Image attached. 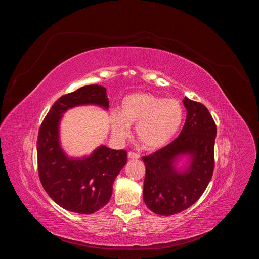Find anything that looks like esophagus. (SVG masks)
<instances>
[{
	"label": "esophagus",
	"instance_id": "esophagus-1",
	"mask_svg": "<svg viewBox=\"0 0 259 259\" xmlns=\"http://www.w3.org/2000/svg\"><path fill=\"white\" fill-rule=\"evenodd\" d=\"M128 158L130 160H138L139 159V155L136 154V153H133V152H129L128 153Z\"/></svg>",
	"mask_w": 259,
	"mask_h": 259
}]
</instances>
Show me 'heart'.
Here are the masks:
<instances>
[{
	"instance_id": "obj_1",
	"label": "heart",
	"mask_w": 259,
	"mask_h": 259,
	"mask_svg": "<svg viewBox=\"0 0 259 259\" xmlns=\"http://www.w3.org/2000/svg\"><path fill=\"white\" fill-rule=\"evenodd\" d=\"M183 108L173 98H161L150 93H133L123 98L119 113L109 116L112 133L124 140L135 125V135L146 150H157L167 144L179 130Z\"/></svg>"
}]
</instances>
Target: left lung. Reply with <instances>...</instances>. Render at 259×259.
<instances>
[{"label":"left lung","mask_w":259,"mask_h":259,"mask_svg":"<svg viewBox=\"0 0 259 259\" xmlns=\"http://www.w3.org/2000/svg\"><path fill=\"white\" fill-rule=\"evenodd\" d=\"M187 120L171 143L150 156L145 165L143 201L151 211L163 216L177 214L194 205L205 192L214 170L216 125L207 107L184 97ZM188 156L182 171L177 162Z\"/></svg>","instance_id":"8db88e82"}]
</instances>
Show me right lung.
<instances>
[{
  "label": "right lung",
  "mask_w": 259,
  "mask_h": 259,
  "mask_svg": "<svg viewBox=\"0 0 259 259\" xmlns=\"http://www.w3.org/2000/svg\"><path fill=\"white\" fill-rule=\"evenodd\" d=\"M108 103L104 87H81L58 98L40 127L36 141L39 177L49 197L67 211L92 214L105 206L116 177L127 163V152L100 145L89 156L68 157L59 138L62 115L71 107L87 104L107 109Z\"/></svg>",
  "instance_id": "right-lung-1"
}]
</instances>
